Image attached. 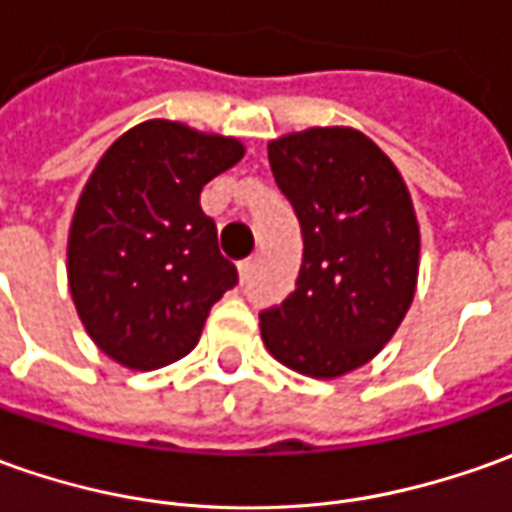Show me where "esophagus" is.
I'll list each match as a JSON object with an SVG mask.
<instances>
[{"label": "esophagus", "instance_id": "esophagus-1", "mask_svg": "<svg viewBox=\"0 0 512 512\" xmlns=\"http://www.w3.org/2000/svg\"><path fill=\"white\" fill-rule=\"evenodd\" d=\"M255 269H257V257H246V260H241V263H238L241 280H249V277L255 274Z\"/></svg>", "mask_w": 512, "mask_h": 512}]
</instances>
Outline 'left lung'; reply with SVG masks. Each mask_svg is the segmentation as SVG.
<instances>
[{"mask_svg": "<svg viewBox=\"0 0 512 512\" xmlns=\"http://www.w3.org/2000/svg\"><path fill=\"white\" fill-rule=\"evenodd\" d=\"M269 165L302 232L294 291L260 311L280 364L311 378L367 364L412 305L420 229L389 156L353 128H308L269 142Z\"/></svg>", "mask_w": 512, "mask_h": 512, "instance_id": "left-lung-1", "label": "left lung"}]
</instances>
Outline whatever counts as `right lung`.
Segmentation results:
<instances>
[{
    "instance_id": "1",
    "label": "right lung",
    "mask_w": 512,
    "mask_h": 512,
    "mask_svg": "<svg viewBox=\"0 0 512 512\" xmlns=\"http://www.w3.org/2000/svg\"><path fill=\"white\" fill-rule=\"evenodd\" d=\"M241 156L238 139L148 120L97 162L75 207L66 271L83 328L106 356L131 370L179 361L238 285L198 196Z\"/></svg>"
}]
</instances>
